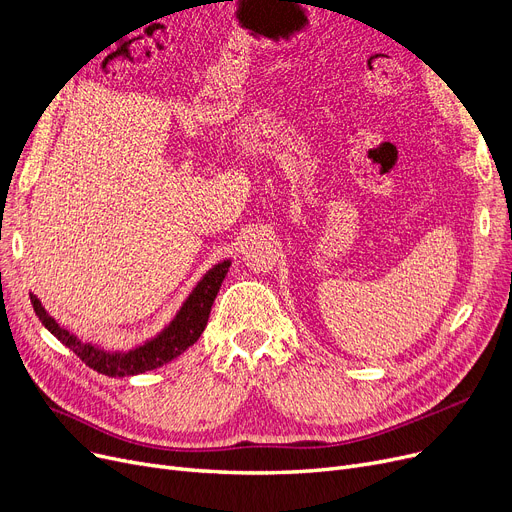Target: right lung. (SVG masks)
<instances>
[{
  "label": "right lung",
  "mask_w": 512,
  "mask_h": 512,
  "mask_svg": "<svg viewBox=\"0 0 512 512\" xmlns=\"http://www.w3.org/2000/svg\"><path fill=\"white\" fill-rule=\"evenodd\" d=\"M229 264L231 262L227 260V262L216 264L212 271H208V275L198 283L196 289H193V294L179 310L177 319L170 323L156 339H152V342H148L141 348H135L127 354H110V352L97 350L89 344H81L75 335H70L66 329H62L52 316L45 312V308L35 296H31V304L35 308V314L39 316V321L45 325V329L54 333L66 348L75 352L89 369L108 377L139 375V373L162 367V364L177 358L189 346L198 342V337L206 329L210 308L214 304L218 289L223 285V279L229 271Z\"/></svg>",
  "instance_id": "add662e5"
}]
</instances>
